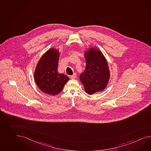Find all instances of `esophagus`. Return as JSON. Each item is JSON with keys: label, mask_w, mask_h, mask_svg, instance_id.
Segmentation results:
<instances>
[{"label": "esophagus", "mask_w": 151, "mask_h": 151, "mask_svg": "<svg viewBox=\"0 0 151 151\" xmlns=\"http://www.w3.org/2000/svg\"><path fill=\"white\" fill-rule=\"evenodd\" d=\"M76 77H77V74H76V73H74L72 76H70V79H76Z\"/></svg>", "instance_id": "obj_1"}]
</instances>
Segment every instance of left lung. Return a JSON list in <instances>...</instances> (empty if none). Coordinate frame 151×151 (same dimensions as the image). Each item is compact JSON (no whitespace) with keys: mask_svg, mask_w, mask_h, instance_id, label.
<instances>
[{"mask_svg":"<svg viewBox=\"0 0 151 151\" xmlns=\"http://www.w3.org/2000/svg\"><path fill=\"white\" fill-rule=\"evenodd\" d=\"M86 67L80 75V81L86 93L93 95L104 91L110 79L108 62L104 55L96 47L84 50Z\"/></svg>","mask_w":151,"mask_h":151,"instance_id":"obj_1","label":"left lung"}]
</instances>
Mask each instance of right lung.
<instances>
[{"label":"right lung","instance_id":"right-lung-1","mask_svg":"<svg viewBox=\"0 0 151 151\" xmlns=\"http://www.w3.org/2000/svg\"><path fill=\"white\" fill-rule=\"evenodd\" d=\"M61 52L56 48H50L39 59L35 68V83L45 93L55 96L60 93L69 78L58 70Z\"/></svg>","mask_w":151,"mask_h":151}]
</instances>
